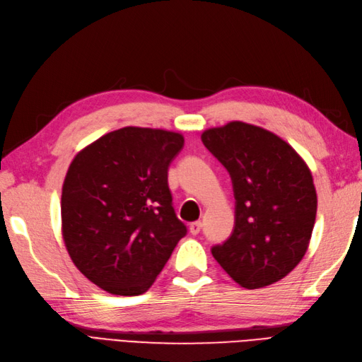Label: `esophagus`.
Segmentation results:
<instances>
[{"instance_id":"34e87169","label":"esophagus","mask_w":362,"mask_h":362,"mask_svg":"<svg viewBox=\"0 0 362 362\" xmlns=\"http://www.w3.org/2000/svg\"><path fill=\"white\" fill-rule=\"evenodd\" d=\"M199 231H202V222H192V223H189V233L192 234V235H197Z\"/></svg>"}]
</instances>
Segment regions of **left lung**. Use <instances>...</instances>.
I'll list each match as a JSON object with an SVG mask.
<instances>
[{
	"instance_id": "1",
	"label": "left lung",
	"mask_w": 362,
	"mask_h": 362,
	"mask_svg": "<svg viewBox=\"0 0 362 362\" xmlns=\"http://www.w3.org/2000/svg\"><path fill=\"white\" fill-rule=\"evenodd\" d=\"M228 170L235 225L211 255L235 282L257 289L279 282L300 264L312 238L317 197L312 171L274 132L233 120L202 134Z\"/></svg>"
}]
</instances>
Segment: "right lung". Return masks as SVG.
Masks as SVG:
<instances>
[{"mask_svg": "<svg viewBox=\"0 0 362 362\" xmlns=\"http://www.w3.org/2000/svg\"><path fill=\"white\" fill-rule=\"evenodd\" d=\"M180 132L125 127L80 151L66 171L61 230L85 277L113 296L149 289L186 234L168 189Z\"/></svg>", "mask_w": 362, "mask_h": 362, "instance_id": "obj_1", "label": "right lung"}]
</instances>
